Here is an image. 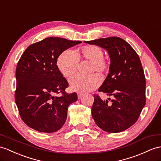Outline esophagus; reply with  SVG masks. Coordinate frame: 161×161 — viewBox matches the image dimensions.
<instances>
[{"label": "esophagus", "mask_w": 161, "mask_h": 161, "mask_svg": "<svg viewBox=\"0 0 161 161\" xmlns=\"http://www.w3.org/2000/svg\"><path fill=\"white\" fill-rule=\"evenodd\" d=\"M83 95L82 93H78V99H80L81 97H82V96H83Z\"/></svg>", "instance_id": "obj_1"}]
</instances>
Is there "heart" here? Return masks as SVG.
I'll use <instances>...</instances> for the list:
<instances>
[{"label":"heart","mask_w":161,"mask_h":161,"mask_svg":"<svg viewBox=\"0 0 161 161\" xmlns=\"http://www.w3.org/2000/svg\"><path fill=\"white\" fill-rule=\"evenodd\" d=\"M83 58L92 61L90 72H98L106 73L108 71L109 63L104 58V51L100 47L93 45L86 46L78 52L72 50H65L58 55L57 66L63 76L69 77L78 70L80 58ZM101 83L98 74H93L85 76L77 74L69 79L70 87L78 92H88L96 89Z\"/></svg>","instance_id":"heart-1"}]
</instances>
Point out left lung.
<instances>
[{"mask_svg":"<svg viewBox=\"0 0 161 161\" xmlns=\"http://www.w3.org/2000/svg\"><path fill=\"white\" fill-rule=\"evenodd\" d=\"M85 42L107 50L111 59L109 73L98 92L113 98L108 104L107 100H103L95 94L93 119L105 132H122L136 122L146 104V78L140 58L132 46L120 37Z\"/></svg>","mask_w":161,"mask_h":161,"instance_id":"left-lung-1","label":"left lung"}]
</instances>
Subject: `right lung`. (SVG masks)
I'll list each match as a JSON object with an SVG mask.
<instances>
[{
  "label": "right lung",
  "instance_id": "obj_1",
  "mask_svg": "<svg viewBox=\"0 0 161 161\" xmlns=\"http://www.w3.org/2000/svg\"><path fill=\"white\" fill-rule=\"evenodd\" d=\"M82 43L50 37L30 45L18 63L15 101L22 121L34 130L54 132L64 126L69 105L78 99L67 93V80L58 71L57 59L65 50ZM61 93L59 97L56 95Z\"/></svg>",
  "mask_w": 161,
  "mask_h": 161
}]
</instances>
